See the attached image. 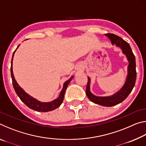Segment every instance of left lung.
Listing matches in <instances>:
<instances>
[{
    "label": "left lung",
    "instance_id": "1",
    "mask_svg": "<svg viewBox=\"0 0 146 146\" xmlns=\"http://www.w3.org/2000/svg\"><path fill=\"white\" fill-rule=\"evenodd\" d=\"M106 36L110 38L113 45L115 44L116 46L119 47L122 49V53L125 55L127 57L129 65L127 67V75L124 84L120 90L115 93L114 95L109 97H98L94 95L91 93L90 91V81L91 79L88 77V81L87 87H86V93L88 97L91 102L107 107H111L118 104L123 102L126 98L130 93L131 92L134 88L136 78H137V72H136V62L135 56L133 54L131 49L130 48L129 44L127 42L113 33L105 34Z\"/></svg>",
    "mask_w": 146,
    "mask_h": 146
}]
</instances>
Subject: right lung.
Listing matches in <instances>:
<instances>
[{"label": "right lung", "mask_w": 146, "mask_h": 146, "mask_svg": "<svg viewBox=\"0 0 146 146\" xmlns=\"http://www.w3.org/2000/svg\"><path fill=\"white\" fill-rule=\"evenodd\" d=\"M19 46L20 44L19 45V46L17 47V49L19 48ZM17 49L13 52V56H12V58H11V76L12 83H13L14 90L15 91L17 95H18V97L20 98V99L22 100V102H23L24 104H25L28 108L31 109V110L36 111L48 112V111H51L55 110L56 108H58L63 102L64 94H65L66 90V89H67L68 84H70L71 80H72V78H73V76H71L69 80L66 81V82L64 83L62 90H61L60 95H59V97L57 98H56V99L49 102H40V101L35 99V98L32 97L31 96H30L29 95H28V93H26L25 91L23 90V89L21 88V86H19L18 83L17 82L15 78L13 72V60L14 54L15 53Z\"/></svg>", "instance_id": "add662e5"}]
</instances>
